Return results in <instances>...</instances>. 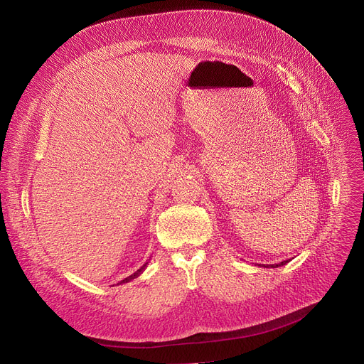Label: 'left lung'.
<instances>
[{
  "mask_svg": "<svg viewBox=\"0 0 364 364\" xmlns=\"http://www.w3.org/2000/svg\"><path fill=\"white\" fill-rule=\"evenodd\" d=\"M289 261H283V262H280V264H272V265H262V267H265V268H277V267H282V265H286ZM261 267V265H259Z\"/></svg>",
  "mask_w": 364,
  "mask_h": 364,
  "instance_id": "1",
  "label": "left lung"
}]
</instances>
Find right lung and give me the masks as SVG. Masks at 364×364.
I'll return each instance as SVG.
<instances>
[{
    "instance_id": "1",
    "label": "right lung",
    "mask_w": 364,
    "mask_h": 364,
    "mask_svg": "<svg viewBox=\"0 0 364 364\" xmlns=\"http://www.w3.org/2000/svg\"><path fill=\"white\" fill-rule=\"evenodd\" d=\"M146 265H148V262H146V264H144V265H142V267H141L139 269H137L136 272H133L132 275H129V277H127V279H124V280H121V282H119L118 284H123V283H129V282H132V280L137 279V277H139V275H141V274L144 272V269L146 268Z\"/></svg>"
}]
</instances>
